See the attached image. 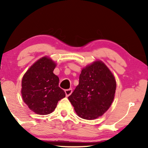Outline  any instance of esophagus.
Segmentation results:
<instances>
[{"mask_svg": "<svg viewBox=\"0 0 148 148\" xmlns=\"http://www.w3.org/2000/svg\"><path fill=\"white\" fill-rule=\"evenodd\" d=\"M64 92H65V94H66V96H69L71 94H72L73 92V90L72 89H67V90H64Z\"/></svg>", "mask_w": 148, "mask_h": 148, "instance_id": "obj_1", "label": "esophagus"}]
</instances>
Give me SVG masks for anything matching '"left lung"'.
<instances>
[{
    "label": "left lung",
    "mask_w": 148,
    "mask_h": 148,
    "mask_svg": "<svg viewBox=\"0 0 148 148\" xmlns=\"http://www.w3.org/2000/svg\"><path fill=\"white\" fill-rule=\"evenodd\" d=\"M116 81L102 61L83 69L79 85L68 99L81 118L92 120L109 108L114 98Z\"/></svg>",
    "instance_id": "1"
}]
</instances>
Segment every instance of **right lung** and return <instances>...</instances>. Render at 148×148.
<instances>
[{
    "label": "right lung",
    "instance_id": "add662e5",
    "mask_svg": "<svg viewBox=\"0 0 148 148\" xmlns=\"http://www.w3.org/2000/svg\"><path fill=\"white\" fill-rule=\"evenodd\" d=\"M54 62L42 57L25 73L22 79L21 94L24 102L38 114L53 112L65 93L58 86L59 79L53 73Z\"/></svg>",
    "mask_w": 148,
    "mask_h": 148
}]
</instances>
